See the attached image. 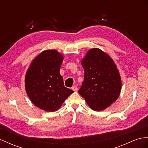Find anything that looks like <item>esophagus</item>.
<instances>
[{"mask_svg": "<svg viewBox=\"0 0 148 148\" xmlns=\"http://www.w3.org/2000/svg\"><path fill=\"white\" fill-rule=\"evenodd\" d=\"M71 89L73 90V91H75V92H77V90H78V88H77V86H76V85H74V86H73L71 87Z\"/></svg>", "mask_w": 148, "mask_h": 148, "instance_id": "34e87169", "label": "esophagus"}]
</instances>
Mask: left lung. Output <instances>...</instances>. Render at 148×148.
<instances>
[{"label":"left lung","instance_id":"obj_1","mask_svg":"<svg viewBox=\"0 0 148 148\" xmlns=\"http://www.w3.org/2000/svg\"><path fill=\"white\" fill-rule=\"evenodd\" d=\"M84 81L78 93L95 111L109 107L119 97L121 78L110 56L99 48L89 49L82 60Z\"/></svg>","mask_w":148,"mask_h":148}]
</instances>
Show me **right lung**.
<instances>
[{
  "label": "right lung",
  "instance_id": "obj_1",
  "mask_svg": "<svg viewBox=\"0 0 148 148\" xmlns=\"http://www.w3.org/2000/svg\"><path fill=\"white\" fill-rule=\"evenodd\" d=\"M63 56L55 49L42 51L32 61L25 76V88L35 106L55 112L73 91L64 86L60 73Z\"/></svg>",
  "mask_w": 148,
  "mask_h": 148
}]
</instances>
